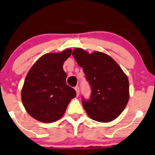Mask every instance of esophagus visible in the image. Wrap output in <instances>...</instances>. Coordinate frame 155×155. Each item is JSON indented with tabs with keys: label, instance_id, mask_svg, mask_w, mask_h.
<instances>
[{
	"label": "esophagus",
	"instance_id": "34e87169",
	"mask_svg": "<svg viewBox=\"0 0 155 155\" xmlns=\"http://www.w3.org/2000/svg\"><path fill=\"white\" fill-rule=\"evenodd\" d=\"M75 90H76V94H77V96H79V86L75 87Z\"/></svg>",
	"mask_w": 155,
	"mask_h": 155
}]
</instances>
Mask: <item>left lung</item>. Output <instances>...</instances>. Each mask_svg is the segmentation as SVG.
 Segmentation results:
<instances>
[{
    "label": "left lung",
    "mask_w": 155,
    "mask_h": 155,
    "mask_svg": "<svg viewBox=\"0 0 155 155\" xmlns=\"http://www.w3.org/2000/svg\"><path fill=\"white\" fill-rule=\"evenodd\" d=\"M73 56L82 68L91 88L89 101L82 106L91 119L109 122L119 116L129 101V81L113 58L101 51L88 53L75 48Z\"/></svg>",
    "instance_id": "8db88e82"
}]
</instances>
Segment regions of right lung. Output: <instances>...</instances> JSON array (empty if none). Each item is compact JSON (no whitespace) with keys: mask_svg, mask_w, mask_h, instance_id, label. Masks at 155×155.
<instances>
[{"mask_svg":"<svg viewBox=\"0 0 155 155\" xmlns=\"http://www.w3.org/2000/svg\"><path fill=\"white\" fill-rule=\"evenodd\" d=\"M72 53L70 48L40 57L28 73L21 89V101L28 113L36 120L51 123L60 119L76 91L66 83L64 62Z\"/></svg>","mask_w":155,"mask_h":155,"instance_id":"add662e5","label":"right lung"}]
</instances>
